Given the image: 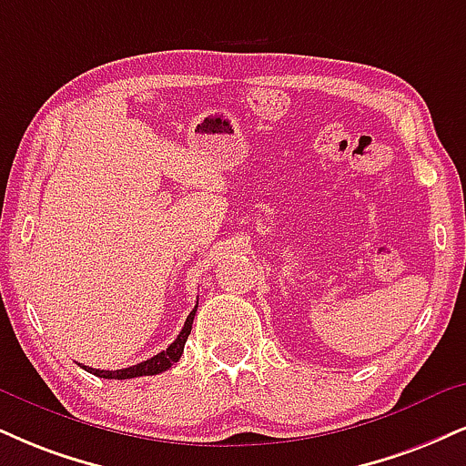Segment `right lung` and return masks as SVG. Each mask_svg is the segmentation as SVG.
I'll return each mask as SVG.
<instances>
[{
  "instance_id": "right-lung-1",
  "label": "right lung",
  "mask_w": 466,
  "mask_h": 466,
  "mask_svg": "<svg viewBox=\"0 0 466 466\" xmlns=\"http://www.w3.org/2000/svg\"><path fill=\"white\" fill-rule=\"evenodd\" d=\"M195 312H198V306L190 310V315L187 317V323H184L182 332L177 334V339L173 340V343L167 347L165 351H160V354L151 356V358H147V360H143L138 364H132V367H127V369H116V371H104V369L84 367V364H82V369L84 371L97 375V378H106V380H130V378H141V375H158L162 371H167V369H171L173 364L179 360V356H182L184 345H187V339L190 334V328H193Z\"/></svg>"
}]
</instances>
